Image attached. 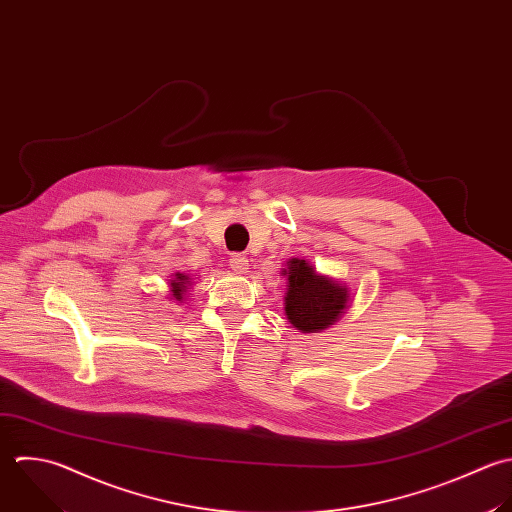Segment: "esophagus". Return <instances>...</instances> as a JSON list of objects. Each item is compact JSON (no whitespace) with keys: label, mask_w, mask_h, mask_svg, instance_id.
<instances>
[{"label":"esophagus","mask_w":512,"mask_h":512,"mask_svg":"<svg viewBox=\"0 0 512 512\" xmlns=\"http://www.w3.org/2000/svg\"><path fill=\"white\" fill-rule=\"evenodd\" d=\"M229 265H231V269H233V271H237V273H247V269H249V261H247V257H245V255H241V253L231 255Z\"/></svg>","instance_id":"esophagus-1"}]
</instances>
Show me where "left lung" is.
<instances>
[{
  "label": "left lung",
  "instance_id": "8db88e82",
  "mask_svg": "<svg viewBox=\"0 0 512 512\" xmlns=\"http://www.w3.org/2000/svg\"><path fill=\"white\" fill-rule=\"evenodd\" d=\"M285 315L301 333H321L335 325L349 305V289L315 271L305 259H289L287 269Z\"/></svg>",
  "mask_w": 512,
  "mask_h": 512
}]
</instances>
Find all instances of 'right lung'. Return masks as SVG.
<instances>
[{
    "mask_svg": "<svg viewBox=\"0 0 512 512\" xmlns=\"http://www.w3.org/2000/svg\"><path fill=\"white\" fill-rule=\"evenodd\" d=\"M189 285V277L185 273H175L171 279V295L175 301H183V295L187 291Z\"/></svg>",
    "mask_w": 512,
    "mask_h": 512,
    "instance_id": "obj_1",
    "label": "right lung"
}]
</instances>
